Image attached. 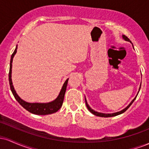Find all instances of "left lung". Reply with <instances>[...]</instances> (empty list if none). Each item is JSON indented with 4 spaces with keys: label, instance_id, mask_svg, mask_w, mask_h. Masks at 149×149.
Masks as SVG:
<instances>
[{
    "label": "left lung",
    "instance_id": "1",
    "mask_svg": "<svg viewBox=\"0 0 149 149\" xmlns=\"http://www.w3.org/2000/svg\"><path fill=\"white\" fill-rule=\"evenodd\" d=\"M123 38L125 40H126V41H128V42H131L130 40V39L128 38H127V36H125V35H123ZM140 88H141V85H140V87H139V90H140ZM139 92H138V93H139ZM138 93H137V95H138ZM137 95H136V96L134 97V100H133L132 101V102H130V104L129 105H128L127 107L125 108L124 109H123V110H122V111H120L116 112V113H99V112H97V111H94L93 109H92L90 107V106H89L88 104V102H87L86 99L85 98V104H86L87 108H88V110L90 111L91 112L92 114H94V115H95V116H100V117H104V118L113 117V116H118V115H120V114L123 113H124L125 111H126L127 110L128 108H129L130 107V106L132 105V104L133 102H134V101L135 100H136V97H137Z\"/></svg>",
    "mask_w": 149,
    "mask_h": 149
}]
</instances>
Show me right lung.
<instances>
[{
	"label": "right lung",
	"mask_w": 149,
	"mask_h": 149,
	"mask_svg": "<svg viewBox=\"0 0 149 149\" xmlns=\"http://www.w3.org/2000/svg\"><path fill=\"white\" fill-rule=\"evenodd\" d=\"M17 47L15 49L14 52L13 53L11 56L9 71V83L10 90L13 92L15 98L16 99V100L20 104L22 107L24 108L26 110H27L28 111L31 113L36 114V115H48V114H52L54 113H56L58 110L60 109L61 106H62L65 92H66V86H67L68 81H69V78L66 79V81H65L58 97L52 102H48V103H29V102H25V101L22 100L18 96L16 91H15L14 86L13 85V82H12V66H13L12 63H13V57H14L15 54L17 52Z\"/></svg>",
	"instance_id": "obj_1"
}]
</instances>
